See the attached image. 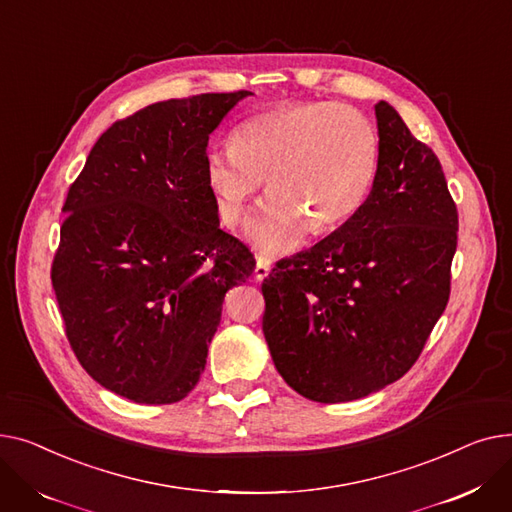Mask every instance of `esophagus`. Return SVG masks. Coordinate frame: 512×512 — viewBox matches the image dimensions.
I'll return each mask as SVG.
<instances>
[{
    "mask_svg": "<svg viewBox=\"0 0 512 512\" xmlns=\"http://www.w3.org/2000/svg\"><path fill=\"white\" fill-rule=\"evenodd\" d=\"M270 266H273V262H270V258H266V256H258V260H256V268H254V277H256V281H262V279H266V277H268V273H270Z\"/></svg>",
    "mask_w": 512,
    "mask_h": 512,
    "instance_id": "1",
    "label": "esophagus"
}]
</instances>
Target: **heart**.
<instances>
[{"label": "heart", "instance_id": "heart-1", "mask_svg": "<svg viewBox=\"0 0 512 512\" xmlns=\"http://www.w3.org/2000/svg\"><path fill=\"white\" fill-rule=\"evenodd\" d=\"M378 163L380 140L368 115L335 101H299L246 119L231 146L208 148L204 171L227 227L242 221L264 177L270 196L248 235L266 252H285L308 231L347 223L368 200Z\"/></svg>", "mask_w": 512, "mask_h": 512}]
</instances>
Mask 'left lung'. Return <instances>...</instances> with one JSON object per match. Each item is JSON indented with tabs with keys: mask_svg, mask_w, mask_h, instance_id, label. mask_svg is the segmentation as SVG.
Wrapping results in <instances>:
<instances>
[{
	"mask_svg": "<svg viewBox=\"0 0 512 512\" xmlns=\"http://www.w3.org/2000/svg\"><path fill=\"white\" fill-rule=\"evenodd\" d=\"M380 163L364 206L262 283V330L283 380L318 403H345L417 362L450 295L459 215L434 150L386 101Z\"/></svg>",
	"mask_w": 512,
	"mask_h": 512,
	"instance_id": "obj_1",
	"label": "left lung"
}]
</instances>
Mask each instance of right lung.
<instances>
[{"instance_id": "add662e5", "label": "right lung", "mask_w": 512, "mask_h": 512, "mask_svg": "<svg viewBox=\"0 0 512 512\" xmlns=\"http://www.w3.org/2000/svg\"><path fill=\"white\" fill-rule=\"evenodd\" d=\"M250 90L153 103L101 134L68 190L51 283L80 366L146 405L188 397L225 293L256 260L219 227L208 136Z\"/></svg>"}]
</instances>
